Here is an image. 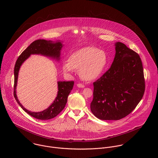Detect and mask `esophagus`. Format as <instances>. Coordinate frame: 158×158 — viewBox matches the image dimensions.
Wrapping results in <instances>:
<instances>
[{
	"instance_id": "34e87169",
	"label": "esophagus",
	"mask_w": 158,
	"mask_h": 158,
	"mask_svg": "<svg viewBox=\"0 0 158 158\" xmlns=\"http://www.w3.org/2000/svg\"><path fill=\"white\" fill-rule=\"evenodd\" d=\"M77 86L78 87H79V88H84L85 86H84V85H83V84H77Z\"/></svg>"
}]
</instances>
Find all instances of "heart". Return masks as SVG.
Segmentation results:
<instances>
[{
  "instance_id": "b5f03b06",
  "label": "heart",
  "mask_w": 158,
  "mask_h": 158,
  "mask_svg": "<svg viewBox=\"0 0 158 158\" xmlns=\"http://www.w3.org/2000/svg\"><path fill=\"white\" fill-rule=\"evenodd\" d=\"M109 65L107 53L94 47H86L72 53L69 60L62 63V69L67 74H72L74 69L79 70L81 78L92 82L99 79L106 72Z\"/></svg>"
}]
</instances>
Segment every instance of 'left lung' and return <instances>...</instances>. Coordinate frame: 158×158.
<instances>
[{
    "instance_id": "left-lung-1",
    "label": "left lung",
    "mask_w": 158,
    "mask_h": 158,
    "mask_svg": "<svg viewBox=\"0 0 158 158\" xmlns=\"http://www.w3.org/2000/svg\"><path fill=\"white\" fill-rule=\"evenodd\" d=\"M110 69L94 84L91 110L101 120H119L136 108L144 93L145 82L139 56L122 42L114 44Z\"/></svg>"
}]
</instances>
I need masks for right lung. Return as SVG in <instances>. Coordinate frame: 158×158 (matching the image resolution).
I'll return each mask as SVG.
<instances>
[{
    "label": "right lung",
    "mask_w": 158,
    "mask_h": 158,
    "mask_svg": "<svg viewBox=\"0 0 158 158\" xmlns=\"http://www.w3.org/2000/svg\"><path fill=\"white\" fill-rule=\"evenodd\" d=\"M64 45L60 40L56 42L39 39L31 43L18 57L14 67V95L19 105L31 116L40 120H48L57 116L65 107L67 97L73 88L74 81H58L57 94L54 102L45 110L32 112L26 109L19 101L16 94V87L20 66L31 55L37 54L46 56L59 62L61 50Z\"/></svg>",
    "instance_id": "right-lung-1"
}]
</instances>
